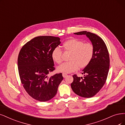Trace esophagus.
Listing matches in <instances>:
<instances>
[{"label":"esophagus","mask_w":125,"mask_h":125,"mask_svg":"<svg viewBox=\"0 0 125 125\" xmlns=\"http://www.w3.org/2000/svg\"><path fill=\"white\" fill-rule=\"evenodd\" d=\"M62 75H63V77L64 78H65L67 76V74H66V73H63Z\"/></svg>","instance_id":"1"}]
</instances>
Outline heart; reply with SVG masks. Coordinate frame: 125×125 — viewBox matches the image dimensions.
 I'll use <instances>...</instances> for the list:
<instances>
[{
    "mask_svg": "<svg viewBox=\"0 0 125 125\" xmlns=\"http://www.w3.org/2000/svg\"><path fill=\"white\" fill-rule=\"evenodd\" d=\"M65 51L72 52L70 61L63 63L57 67L60 73H71L77 71L80 67L84 68L91 62L94 55L93 46L90 43H84L82 41L71 39L63 44ZM52 59L58 64L62 62V50L59 47L54 48L52 52Z\"/></svg>",
    "mask_w": 125,
    "mask_h": 125,
    "instance_id": "obj_1",
    "label": "heart"
}]
</instances>
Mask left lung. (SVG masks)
Returning <instances> with one entry per match:
<instances>
[{"label":"left lung","mask_w":125,"mask_h":125,"mask_svg":"<svg viewBox=\"0 0 125 125\" xmlns=\"http://www.w3.org/2000/svg\"><path fill=\"white\" fill-rule=\"evenodd\" d=\"M85 35L94 47V55L91 62L82 70L84 77L73 75L71 87L73 92L82 97L95 96L103 87L107 80L110 66L108 50L103 39L96 34L86 31L74 33Z\"/></svg>","instance_id":"1"}]
</instances>
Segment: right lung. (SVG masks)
Listing matches in <instances>:
<instances>
[{
  "mask_svg": "<svg viewBox=\"0 0 125 125\" xmlns=\"http://www.w3.org/2000/svg\"><path fill=\"white\" fill-rule=\"evenodd\" d=\"M60 43L58 37L37 36L23 46L18 54L17 65L21 83L27 93L38 101L52 99L63 79L62 73L47 76L55 69L52 52Z\"/></svg>",
  "mask_w": 125,
  "mask_h": 125,
  "instance_id": "obj_1",
  "label": "right lung"
}]
</instances>
